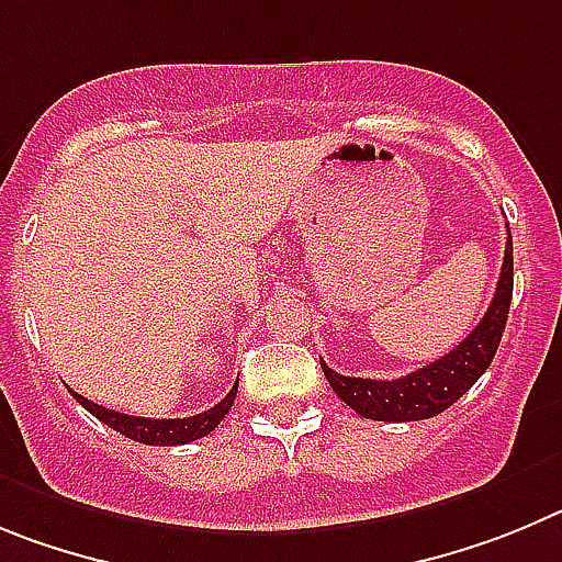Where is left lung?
Returning <instances> with one entry per match:
<instances>
[{"label":"left lung","mask_w":562,"mask_h":562,"mask_svg":"<svg viewBox=\"0 0 562 562\" xmlns=\"http://www.w3.org/2000/svg\"><path fill=\"white\" fill-rule=\"evenodd\" d=\"M509 302H513V237H507L502 277H498L487 313L470 330V336L459 341L448 356L437 358V361L423 369H414L408 375L394 378V381L338 375L322 361L325 378L330 381L333 392L352 412L367 419L412 423V419L437 417L445 408H451L484 375V369L490 367L495 350H498V341L504 336Z\"/></svg>","instance_id":"left-lung-1"}]
</instances>
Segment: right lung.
I'll use <instances>...</instances> for the list:
<instances>
[{"label": "right lung", "instance_id": "add662e5", "mask_svg": "<svg viewBox=\"0 0 562 562\" xmlns=\"http://www.w3.org/2000/svg\"><path fill=\"white\" fill-rule=\"evenodd\" d=\"M75 401L86 408L89 414L105 423L109 428L120 431L123 437L134 439V442H143V445H187V442H195V439L206 437L210 431L218 428L221 419L229 414L232 403H235V394H237V383L229 389L224 401L218 406L206 408V412L193 414V417H184V419H154V417H134V414H123V412H114V408H105L98 406V403L86 401L83 394L72 392Z\"/></svg>", "mask_w": 562, "mask_h": 562}]
</instances>
